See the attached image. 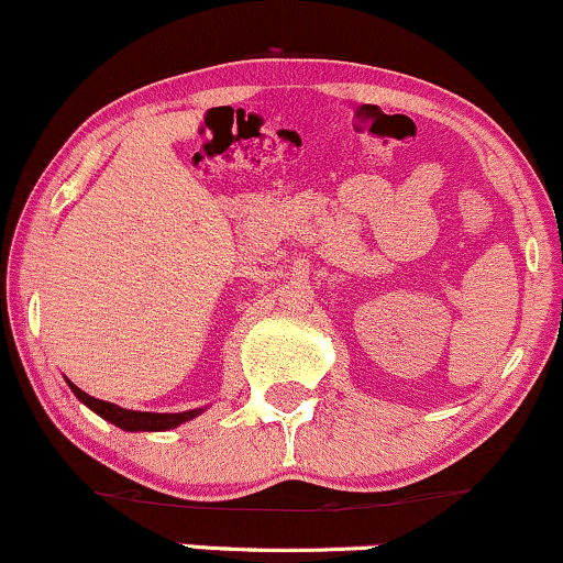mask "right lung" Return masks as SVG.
I'll return each instance as SVG.
<instances>
[{
	"label": "right lung",
	"instance_id": "right-lung-1",
	"mask_svg": "<svg viewBox=\"0 0 563 563\" xmlns=\"http://www.w3.org/2000/svg\"><path fill=\"white\" fill-rule=\"evenodd\" d=\"M68 387L76 397L81 399L84 405L91 407L99 418L110 420L112 426H118L122 430H168V428H176L181 426V422H187L191 418H197L199 410H187V412H137V410H125V407H118L112 402H104V399H97L87 395V391H81L76 384L68 382Z\"/></svg>",
	"mask_w": 563,
	"mask_h": 563
}]
</instances>
